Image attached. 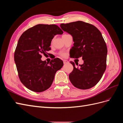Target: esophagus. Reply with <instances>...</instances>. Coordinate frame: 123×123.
<instances>
[{"mask_svg": "<svg viewBox=\"0 0 123 123\" xmlns=\"http://www.w3.org/2000/svg\"><path fill=\"white\" fill-rule=\"evenodd\" d=\"M63 62L64 64H66L68 63L69 62L68 61H67V60H63Z\"/></svg>", "mask_w": 123, "mask_h": 123, "instance_id": "1", "label": "esophagus"}]
</instances>
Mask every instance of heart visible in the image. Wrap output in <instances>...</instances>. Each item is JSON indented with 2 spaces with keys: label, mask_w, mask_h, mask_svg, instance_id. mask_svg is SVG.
<instances>
[{
  "label": "heart",
  "mask_w": 123,
  "mask_h": 123,
  "mask_svg": "<svg viewBox=\"0 0 123 123\" xmlns=\"http://www.w3.org/2000/svg\"><path fill=\"white\" fill-rule=\"evenodd\" d=\"M62 56H64V54H62Z\"/></svg>",
  "instance_id": "b5f03b06"
}]
</instances>
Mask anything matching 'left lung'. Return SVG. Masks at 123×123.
<instances>
[{
  "instance_id": "1",
  "label": "left lung",
  "mask_w": 123,
  "mask_h": 123,
  "mask_svg": "<svg viewBox=\"0 0 123 123\" xmlns=\"http://www.w3.org/2000/svg\"><path fill=\"white\" fill-rule=\"evenodd\" d=\"M60 26L73 37L74 43L70 50V57H82L83 61L77 68L70 62L74 67L69 75L70 82L80 89L93 87L100 80L106 67L107 49L101 33L95 26L81 21L62 23Z\"/></svg>"
}]
</instances>
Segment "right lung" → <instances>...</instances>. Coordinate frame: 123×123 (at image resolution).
<instances>
[{
  "label": "right lung",
  "mask_w": 123,
  "mask_h": 123,
  "mask_svg": "<svg viewBox=\"0 0 123 123\" xmlns=\"http://www.w3.org/2000/svg\"><path fill=\"white\" fill-rule=\"evenodd\" d=\"M63 31L55 25L39 24L27 30L20 37L15 50L14 59L19 79L26 88L36 92L45 91L51 86L56 71L63 62L58 58L50 62L42 61L54 36Z\"/></svg>",
  "instance_id": "add662e5"
}]
</instances>
